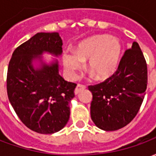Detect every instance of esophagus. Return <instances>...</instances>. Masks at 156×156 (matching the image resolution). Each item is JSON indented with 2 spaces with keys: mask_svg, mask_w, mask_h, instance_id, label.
<instances>
[{
  "mask_svg": "<svg viewBox=\"0 0 156 156\" xmlns=\"http://www.w3.org/2000/svg\"><path fill=\"white\" fill-rule=\"evenodd\" d=\"M85 88V86L84 85H82V84H78L77 85V87H76V88H75L74 90V94H78V93L80 91H82V90H83Z\"/></svg>",
  "mask_w": 156,
  "mask_h": 156,
  "instance_id": "34e87169",
  "label": "esophagus"
}]
</instances>
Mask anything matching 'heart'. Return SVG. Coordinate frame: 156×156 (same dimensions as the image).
I'll use <instances>...</instances> for the list:
<instances>
[{
    "instance_id": "1",
    "label": "heart",
    "mask_w": 156,
    "mask_h": 156,
    "mask_svg": "<svg viewBox=\"0 0 156 156\" xmlns=\"http://www.w3.org/2000/svg\"><path fill=\"white\" fill-rule=\"evenodd\" d=\"M122 54V44L117 38L108 35H97L81 41L74 51H67L62 55V62L71 78L88 61V69L99 81L111 78L117 71Z\"/></svg>"
}]
</instances>
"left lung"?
Masks as SVG:
<instances>
[{"instance_id":"8db88e82","label":"left lung","mask_w":156,"mask_h":156,"mask_svg":"<svg viewBox=\"0 0 156 156\" xmlns=\"http://www.w3.org/2000/svg\"><path fill=\"white\" fill-rule=\"evenodd\" d=\"M147 64L136 41L124 52L111 78L88 86L93 94L90 115L99 129L114 131L134 119L144 100L147 88Z\"/></svg>"}]
</instances>
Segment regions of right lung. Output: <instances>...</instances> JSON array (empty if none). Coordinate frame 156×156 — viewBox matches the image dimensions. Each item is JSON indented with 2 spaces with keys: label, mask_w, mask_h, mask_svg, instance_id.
<instances>
[{
  "label": "right lung",
  "mask_w": 156,
  "mask_h": 156,
  "mask_svg": "<svg viewBox=\"0 0 156 156\" xmlns=\"http://www.w3.org/2000/svg\"><path fill=\"white\" fill-rule=\"evenodd\" d=\"M62 46L58 32H38L16 48L9 62V101L22 123L39 134L61 130L69 119V104L77 84L60 76L57 60L47 64L41 58L43 52L59 57ZM36 60L39 68L33 66Z\"/></svg>",
  "instance_id": "right-lung-1"
}]
</instances>
